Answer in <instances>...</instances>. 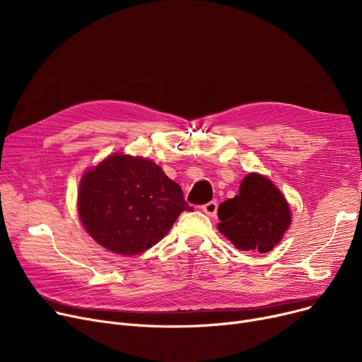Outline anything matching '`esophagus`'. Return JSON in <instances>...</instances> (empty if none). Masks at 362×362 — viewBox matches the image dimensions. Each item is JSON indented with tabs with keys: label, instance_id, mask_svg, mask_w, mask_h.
<instances>
[{
	"label": "esophagus",
	"instance_id": "obj_1",
	"mask_svg": "<svg viewBox=\"0 0 362 362\" xmlns=\"http://www.w3.org/2000/svg\"><path fill=\"white\" fill-rule=\"evenodd\" d=\"M201 208H202V211H204L206 216L214 217V216L217 214V202H216V201L206 202V204H204Z\"/></svg>",
	"mask_w": 362,
	"mask_h": 362
}]
</instances>
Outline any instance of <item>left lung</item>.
<instances>
[{"mask_svg": "<svg viewBox=\"0 0 362 362\" xmlns=\"http://www.w3.org/2000/svg\"><path fill=\"white\" fill-rule=\"evenodd\" d=\"M218 230L242 251L269 252L291 226L289 204L273 182L257 173L242 180L239 194L220 204Z\"/></svg>", "mask_w": 362, "mask_h": 362, "instance_id": "8db88e82", "label": "left lung"}]
</instances>
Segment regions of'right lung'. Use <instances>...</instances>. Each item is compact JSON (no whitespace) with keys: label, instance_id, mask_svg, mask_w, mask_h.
Listing matches in <instances>:
<instances>
[{"label":"right lung","instance_id":"obj_1","mask_svg":"<svg viewBox=\"0 0 362 362\" xmlns=\"http://www.w3.org/2000/svg\"><path fill=\"white\" fill-rule=\"evenodd\" d=\"M79 216L104 248L135 255L158 243L192 206L182 187L151 160L111 156L86 171L79 187Z\"/></svg>","mask_w":362,"mask_h":362}]
</instances>
